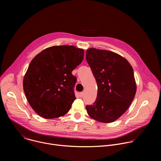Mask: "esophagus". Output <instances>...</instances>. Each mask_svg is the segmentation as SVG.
<instances>
[{
    "label": "esophagus",
    "mask_w": 161,
    "mask_h": 161,
    "mask_svg": "<svg viewBox=\"0 0 161 161\" xmlns=\"http://www.w3.org/2000/svg\"><path fill=\"white\" fill-rule=\"evenodd\" d=\"M83 96V92H80V97H82Z\"/></svg>",
    "instance_id": "1"
}]
</instances>
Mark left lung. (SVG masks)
<instances>
[{
    "instance_id": "left-lung-1",
    "label": "left lung",
    "mask_w": 161,
    "mask_h": 161,
    "mask_svg": "<svg viewBox=\"0 0 161 161\" xmlns=\"http://www.w3.org/2000/svg\"><path fill=\"white\" fill-rule=\"evenodd\" d=\"M86 59L98 87L96 101L86 106L87 113L98 122L115 121L127 110L135 97L133 69L124 57L108 50L88 48Z\"/></svg>"
}]
</instances>
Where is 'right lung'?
Returning <instances> with one entry per match:
<instances>
[{
	"instance_id": "right-lung-1",
	"label": "right lung",
	"mask_w": 161,
	"mask_h": 161,
	"mask_svg": "<svg viewBox=\"0 0 161 161\" xmlns=\"http://www.w3.org/2000/svg\"><path fill=\"white\" fill-rule=\"evenodd\" d=\"M84 51L74 46H53L31 62L23 80L27 99L34 111L44 119L62 117L76 97V78L72 71L83 60Z\"/></svg>"
}]
</instances>
